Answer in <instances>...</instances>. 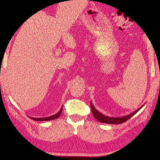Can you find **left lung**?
<instances>
[{
	"label": "left lung",
	"mask_w": 160,
	"mask_h": 160,
	"mask_svg": "<svg viewBox=\"0 0 160 160\" xmlns=\"http://www.w3.org/2000/svg\"><path fill=\"white\" fill-rule=\"evenodd\" d=\"M144 105H143V106H144ZM90 106H91V111H92V113L93 115V116L98 121H99L100 122H102V123L111 124H119L123 123V122L128 120V119H130L132 116H133V115L135 113H136L139 110H140L142 107H143V106H142L140 108H139L138 109H137L136 111L132 112V113L129 114L128 115H126V116H124V117L111 118V117L106 116V115H104L103 114H102L100 112H99L98 110H96V108L93 107V104H92V102H91Z\"/></svg>",
	"instance_id": "1"
}]
</instances>
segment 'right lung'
I'll return each instance as SVG.
<instances>
[{
    "instance_id": "1",
    "label": "right lung",
    "mask_w": 160,
    "mask_h": 160,
    "mask_svg": "<svg viewBox=\"0 0 160 160\" xmlns=\"http://www.w3.org/2000/svg\"><path fill=\"white\" fill-rule=\"evenodd\" d=\"M62 107L60 108V110L58 111V113L52 115V116H49V117H47V118H32V117H29L32 119L33 120H35V121H49V120H55V119H57L58 118L61 113H62Z\"/></svg>"
}]
</instances>
